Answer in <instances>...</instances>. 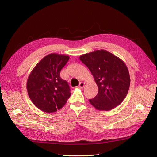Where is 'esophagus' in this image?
<instances>
[{"instance_id":"obj_1","label":"esophagus","mask_w":157,"mask_h":157,"mask_svg":"<svg viewBox=\"0 0 157 157\" xmlns=\"http://www.w3.org/2000/svg\"><path fill=\"white\" fill-rule=\"evenodd\" d=\"M84 82H80V84H79V85H78V86H79V88H82L84 86Z\"/></svg>"}]
</instances>
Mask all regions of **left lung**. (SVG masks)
I'll return each instance as SVG.
<instances>
[{"label": "left lung", "mask_w": 157, "mask_h": 157, "mask_svg": "<svg viewBox=\"0 0 157 157\" xmlns=\"http://www.w3.org/2000/svg\"><path fill=\"white\" fill-rule=\"evenodd\" d=\"M92 73L98 87L97 96L89 99L95 108L109 111L121 104L130 84L129 71L124 61L106 50H96L80 56Z\"/></svg>", "instance_id": "obj_1"}]
</instances>
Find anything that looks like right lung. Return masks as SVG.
Segmentation results:
<instances>
[{
	"instance_id": "obj_1",
	"label": "right lung",
	"mask_w": 157,
	"mask_h": 157,
	"mask_svg": "<svg viewBox=\"0 0 157 157\" xmlns=\"http://www.w3.org/2000/svg\"><path fill=\"white\" fill-rule=\"evenodd\" d=\"M66 55L50 54L32 70L27 82L28 95L40 110L54 113L62 108L71 96L67 82L60 77V71L67 63Z\"/></svg>"
}]
</instances>
